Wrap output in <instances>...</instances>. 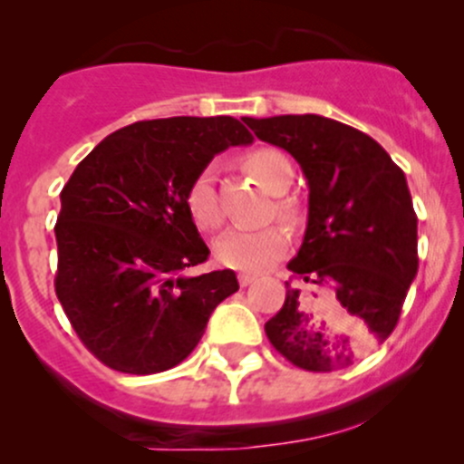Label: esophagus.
Masks as SVG:
<instances>
[{"label": "esophagus", "mask_w": 464, "mask_h": 464, "mask_svg": "<svg viewBox=\"0 0 464 464\" xmlns=\"http://www.w3.org/2000/svg\"><path fill=\"white\" fill-rule=\"evenodd\" d=\"M255 279H257V276H255V275H248V273H242V275H239V276H237L239 285H242V287H246V285H250V284H253V281H255Z\"/></svg>", "instance_id": "esophagus-1"}]
</instances>
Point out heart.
<instances>
[{"label":"heart","instance_id":"obj_1","mask_svg":"<svg viewBox=\"0 0 464 464\" xmlns=\"http://www.w3.org/2000/svg\"><path fill=\"white\" fill-rule=\"evenodd\" d=\"M244 169L257 180L270 194H284L295 179V168L290 159L275 148H259L248 152L242 159ZM185 207L188 214L200 231H216L222 225L220 198L216 189V169L214 165H205L185 191ZM275 214L284 222L295 225L296 207L290 200L279 198L275 202ZM287 248V233L284 227L268 225L262 228H231L216 239V259L233 270L244 273H259L273 266Z\"/></svg>","mask_w":464,"mask_h":464}]
</instances>
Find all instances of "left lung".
Listing matches in <instances>:
<instances>
[{
    "label": "left lung",
    "mask_w": 464,
    "mask_h": 464,
    "mask_svg": "<svg viewBox=\"0 0 464 464\" xmlns=\"http://www.w3.org/2000/svg\"><path fill=\"white\" fill-rule=\"evenodd\" d=\"M246 124L296 159L310 188L307 228L287 264L285 303L266 323L270 344L299 369L355 364L392 334L417 276V214L384 148L323 115H276Z\"/></svg>",
    "instance_id": "8db88e82"
}]
</instances>
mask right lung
Listing matches in <instances>:
<instances>
[{
  "label": "right lung",
  "mask_w": 464,
  "mask_h": 464,
  "mask_svg": "<svg viewBox=\"0 0 464 464\" xmlns=\"http://www.w3.org/2000/svg\"><path fill=\"white\" fill-rule=\"evenodd\" d=\"M236 117L135 121L104 137L61 191L56 296L109 369L150 375L196 349L233 270L191 276L209 248L185 207L191 179L253 135Z\"/></svg>",
  "instance_id": "obj_1"
}]
</instances>
